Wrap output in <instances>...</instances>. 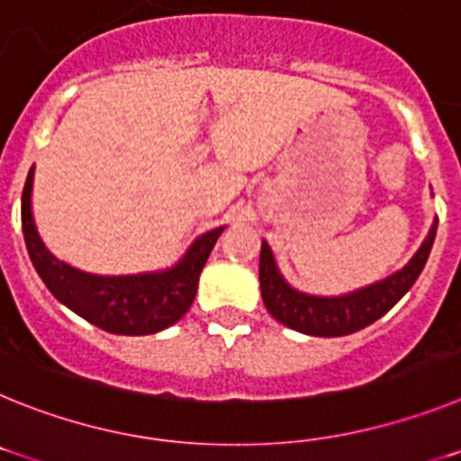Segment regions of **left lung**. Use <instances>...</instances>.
<instances>
[{
	"mask_svg": "<svg viewBox=\"0 0 461 461\" xmlns=\"http://www.w3.org/2000/svg\"><path fill=\"white\" fill-rule=\"evenodd\" d=\"M437 226L438 219H434L420 249L415 251L413 258L402 270L376 281V284L335 297L309 295V293L288 286L276 267L270 244L263 242L260 244L258 279L266 309L286 328L312 337H344L367 328L374 321L381 319L383 313H388L420 276L422 267L429 258L431 244L437 238Z\"/></svg>",
	"mask_w": 461,
	"mask_h": 461,
	"instance_id": "obj_1",
	"label": "left lung"
}]
</instances>
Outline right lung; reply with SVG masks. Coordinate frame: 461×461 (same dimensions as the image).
<instances>
[{
  "instance_id": "obj_1",
  "label": "right lung",
  "mask_w": 461,
  "mask_h": 461,
  "mask_svg": "<svg viewBox=\"0 0 461 461\" xmlns=\"http://www.w3.org/2000/svg\"><path fill=\"white\" fill-rule=\"evenodd\" d=\"M32 185L34 166L23 189V233L32 266L48 291L96 328L113 335H154L189 312L198 291V276L223 226L207 230L191 244L180 263L168 270L142 275L104 276L89 275L55 258L41 242L32 217Z\"/></svg>"
}]
</instances>
